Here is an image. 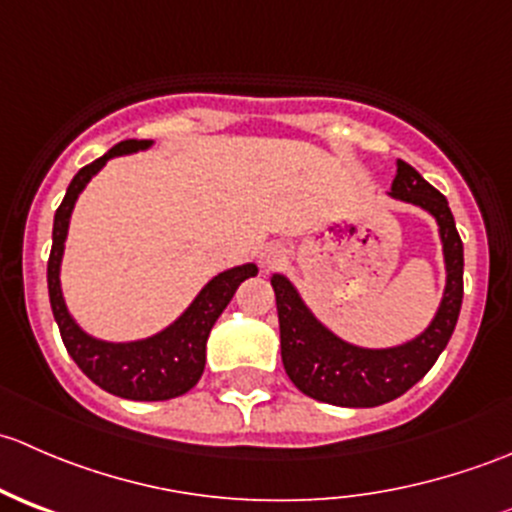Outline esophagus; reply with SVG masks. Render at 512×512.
<instances>
[{"instance_id":"esophagus-1","label":"esophagus","mask_w":512,"mask_h":512,"mask_svg":"<svg viewBox=\"0 0 512 512\" xmlns=\"http://www.w3.org/2000/svg\"><path fill=\"white\" fill-rule=\"evenodd\" d=\"M282 262H285V250H282L280 245H267L260 250V265L265 267V270H275Z\"/></svg>"}]
</instances>
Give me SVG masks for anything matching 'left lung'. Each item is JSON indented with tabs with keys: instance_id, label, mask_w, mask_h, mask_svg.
<instances>
[{
	"instance_id": "left-lung-1",
	"label": "left lung",
	"mask_w": 512,
	"mask_h": 512,
	"mask_svg": "<svg viewBox=\"0 0 512 512\" xmlns=\"http://www.w3.org/2000/svg\"><path fill=\"white\" fill-rule=\"evenodd\" d=\"M389 195L431 213L443 242L446 289L436 317L416 339L389 349H364L344 342L309 312L285 275H272L282 364L302 394L324 404L371 409L399 399L436 364L461 314L463 242L448 200L404 160H396V178Z\"/></svg>"
}]
</instances>
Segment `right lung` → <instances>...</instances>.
Segmentation results:
<instances>
[{
	"mask_svg": "<svg viewBox=\"0 0 512 512\" xmlns=\"http://www.w3.org/2000/svg\"><path fill=\"white\" fill-rule=\"evenodd\" d=\"M151 146L153 141H133V138L121 141L106 156L84 165L74 175L54 215L51 255L49 267H46L51 312L59 324L66 352L96 386H101L108 394L131 401H168L193 389L205 369V344H208L210 329L230 304L240 282L257 275V265H252V262L220 272L218 277H213L200 289L198 297L170 327L148 339H138V342H103V339L86 334L74 322V317L66 309L64 294H61L59 270L76 198L86 188V183L106 165V160L146 151Z\"/></svg>",
	"mask_w": 512,
	"mask_h": 512,
	"instance_id": "obj_1",
	"label": "right lung"
}]
</instances>
